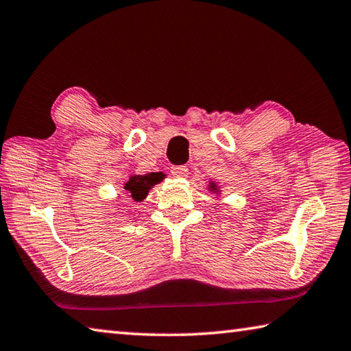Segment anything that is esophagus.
Here are the masks:
<instances>
[{"label": "esophagus", "mask_w": 351, "mask_h": 351, "mask_svg": "<svg viewBox=\"0 0 351 351\" xmlns=\"http://www.w3.org/2000/svg\"><path fill=\"white\" fill-rule=\"evenodd\" d=\"M171 175L176 176V178H186L189 175V169L186 165H173V167L170 169Z\"/></svg>", "instance_id": "esophagus-1"}]
</instances>
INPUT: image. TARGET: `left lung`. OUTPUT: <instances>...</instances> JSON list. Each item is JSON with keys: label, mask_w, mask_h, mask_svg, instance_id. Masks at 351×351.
Instances as JSON below:
<instances>
[{"label": "left lung", "mask_w": 351, "mask_h": 351, "mask_svg": "<svg viewBox=\"0 0 351 351\" xmlns=\"http://www.w3.org/2000/svg\"><path fill=\"white\" fill-rule=\"evenodd\" d=\"M210 187H212V189H217V186H213V184H212V186H210Z\"/></svg>", "instance_id": "obj_1"}]
</instances>
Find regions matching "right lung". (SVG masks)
Wrapping results in <instances>:
<instances>
[{"label": "right lung", "mask_w": 351, "mask_h": 351, "mask_svg": "<svg viewBox=\"0 0 351 351\" xmlns=\"http://www.w3.org/2000/svg\"><path fill=\"white\" fill-rule=\"evenodd\" d=\"M164 180V175L159 171V173H148L145 176L141 175H134L130 176V180L125 184V190L132 195V198L134 201H142L148 193L154 184L161 182Z\"/></svg>", "instance_id": "add662e5"}]
</instances>
